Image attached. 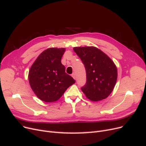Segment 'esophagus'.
<instances>
[{"mask_svg": "<svg viewBox=\"0 0 146 146\" xmlns=\"http://www.w3.org/2000/svg\"><path fill=\"white\" fill-rule=\"evenodd\" d=\"M72 77L74 78V79H76V74H75L74 73H73L72 74Z\"/></svg>", "mask_w": 146, "mask_h": 146, "instance_id": "1", "label": "esophagus"}]
</instances>
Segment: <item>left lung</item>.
I'll return each instance as SVG.
<instances>
[{
	"label": "left lung",
	"mask_w": 146,
	"mask_h": 146,
	"mask_svg": "<svg viewBox=\"0 0 146 146\" xmlns=\"http://www.w3.org/2000/svg\"><path fill=\"white\" fill-rule=\"evenodd\" d=\"M85 65L86 82L82 91L92 101L103 100L111 94L116 85L117 70L108 55L95 47H74Z\"/></svg>",
	"instance_id": "left-lung-1"
}]
</instances>
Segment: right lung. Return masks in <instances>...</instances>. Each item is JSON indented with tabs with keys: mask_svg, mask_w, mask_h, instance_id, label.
Returning a JSON list of instances; mask_svg holds the SVG:
<instances>
[{
	"mask_svg": "<svg viewBox=\"0 0 146 146\" xmlns=\"http://www.w3.org/2000/svg\"><path fill=\"white\" fill-rule=\"evenodd\" d=\"M64 48H48L43 51L31 66L29 80L38 98L46 102L58 100L68 88L76 83L65 72L61 58Z\"/></svg>",
	"mask_w": 146,
	"mask_h": 146,
	"instance_id": "obj_1",
	"label": "right lung"
}]
</instances>
